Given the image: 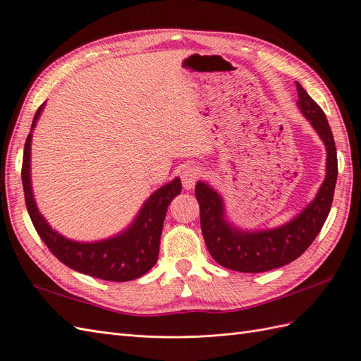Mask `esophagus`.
I'll use <instances>...</instances> for the list:
<instances>
[{
  "label": "esophagus",
  "mask_w": 361,
  "mask_h": 361,
  "mask_svg": "<svg viewBox=\"0 0 361 361\" xmlns=\"http://www.w3.org/2000/svg\"><path fill=\"white\" fill-rule=\"evenodd\" d=\"M202 177V169L200 166H188L181 172V181L184 189H192L200 178Z\"/></svg>",
  "instance_id": "obj_1"
}]
</instances>
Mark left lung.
<instances>
[{
    "label": "left lung",
    "instance_id": "obj_1",
    "mask_svg": "<svg viewBox=\"0 0 361 361\" xmlns=\"http://www.w3.org/2000/svg\"><path fill=\"white\" fill-rule=\"evenodd\" d=\"M298 107L310 121L326 147V177L316 198L296 218L280 228L245 233L224 219L222 200L210 186L197 183L195 195L201 212V230L210 255L226 269L257 274L276 269L296 260L313 243L328 218L337 181V152L324 110L296 83Z\"/></svg>",
    "mask_w": 361,
    "mask_h": 361
}]
</instances>
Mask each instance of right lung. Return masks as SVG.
Masks as SVG:
<instances>
[{
  "instance_id": "1",
  "label": "right lung",
  "mask_w": 361,
  "mask_h": 361,
  "mask_svg": "<svg viewBox=\"0 0 361 361\" xmlns=\"http://www.w3.org/2000/svg\"><path fill=\"white\" fill-rule=\"evenodd\" d=\"M44 104L36 111L32 128L42 111ZM30 145L32 133L27 136L23 159V186L25 205L37 234L54 257L71 269L99 278L106 281H131L147 274L156 264L160 248V235L164 216L171 201L181 193V181L175 178L166 186L154 192L127 231L107 240L80 243L65 239L40 216L33 200L30 181Z\"/></svg>"
}]
</instances>
